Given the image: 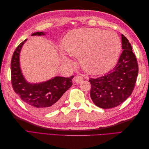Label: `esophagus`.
<instances>
[{
    "mask_svg": "<svg viewBox=\"0 0 149 149\" xmlns=\"http://www.w3.org/2000/svg\"><path fill=\"white\" fill-rule=\"evenodd\" d=\"M74 81H75V82H76V83H81V82L83 81V76H80V75H77V76H75V78H74Z\"/></svg>",
    "mask_w": 149,
    "mask_h": 149,
    "instance_id": "1",
    "label": "esophagus"
}]
</instances>
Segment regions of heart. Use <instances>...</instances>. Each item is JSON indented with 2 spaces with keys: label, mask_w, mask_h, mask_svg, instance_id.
<instances>
[{
  "label": "heart",
  "mask_w": 149,
  "mask_h": 149,
  "mask_svg": "<svg viewBox=\"0 0 149 149\" xmlns=\"http://www.w3.org/2000/svg\"><path fill=\"white\" fill-rule=\"evenodd\" d=\"M64 48L70 55L79 58L83 68L93 73H104L114 65L120 49L119 38L113 31L84 28L66 35ZM65 62L71 65L69 58Z\"/></svg>",
  "instance_id": "b5f03b06"
}]
</instances>
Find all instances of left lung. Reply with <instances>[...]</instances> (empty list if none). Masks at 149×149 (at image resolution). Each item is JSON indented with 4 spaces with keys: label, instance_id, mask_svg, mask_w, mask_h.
<instances>
[{
    "label": "left lung",
    "instance_id": "left-lung-1",
    "mask_svg": "<svg viewBox=\"0 0 149 149\" xmlns=\"http://www.w3.org/2000/svg\"><path fill=\"white\" fill-rule=\"evenodd\" d=\"M123 51L113 69L106 74L91 78L90 96L95 105L103 109L117 107L132 94L136 85L139 66L129 40L122 35Z\"/></svg>",
    "mask_w": 149,
    "mask_h": 149
}]
</instances>
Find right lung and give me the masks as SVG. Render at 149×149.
<instances>
[{"mask_svg":"<svg viewBox=\"0 0 149 149\" xmlns=\"http://www.w3.org/2000/svg\"><path fill=\"white\" fill-rule=\"evenodd\" d=\"M36 32L31 35H44ZM25 40L17 47L11 60V81L14 91L30 109L47 113L58 109L63 102L64 93L73 84L72 79L56 76L48 81L39 84H30L25 80L20 68L19 54Z\"/></svg>","mask_w":149,"mask_h":149,"instance_id":"right-lung-1","label":"right lung"}]
</instances>
